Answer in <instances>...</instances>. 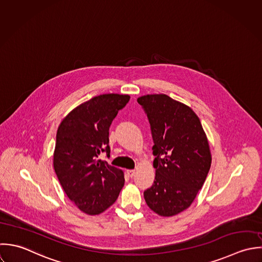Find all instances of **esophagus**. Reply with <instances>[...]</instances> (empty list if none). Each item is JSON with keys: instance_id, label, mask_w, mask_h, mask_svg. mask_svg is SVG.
Instances as JSON below:
<instances>
[{"instance_id": "obj_1", "label": "esophagus", "mask_w": 262, "mask_h": 262, "mask_svg": "<svg viewBox=\"0 0 262 262\" xmlns=\"http://www.w3.org/2000/svg\"><path fill=\"white\" fill-rule=\"evenodd\" d=\"M135 171L134 170H127V174L129 176V177H133L134 174H135Z\"/></svg>"}]
</instances>
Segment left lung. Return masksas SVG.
<instances>
[{"mask_svg":"<svg viewBox=\"0 0 262 262\" xmlns=\"http://www.w3.org/2000/svg\"><path fill=\"white\" fill-rule=\"evenodd\" d=\"M154 139V185L144 191L148 207L161 216L187 209L201 189L211 165L206 134L193 110L167 94L137 98Z\"/></svg>","mask_w":262,"mask_h":262,"instance_id":"left-lung-1","label":"left lung"}]
</instances>
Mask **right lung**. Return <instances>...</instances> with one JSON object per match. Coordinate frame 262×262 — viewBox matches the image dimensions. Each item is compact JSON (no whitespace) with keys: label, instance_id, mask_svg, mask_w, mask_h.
I'll use <instances>...</instances> for the list:
<instances>
[{"label":"right lung","instance_id":"right-lung-1","mask_svg":"<svg viewBox=\"0 0 262 262\" xmlns=\"http://www.w3.org/2000/svg\"><path fill=\"white\" fill-rule=\"evenodd\" d=\"M129 99L118 93L94 96L73 108L58 128L55 172L68 198L89 215L113 205L124 186V172L97 158L103 151L108 156L110 126Z\"/></svg>","mask_w":262,"mask_h":262}]
</instances>
